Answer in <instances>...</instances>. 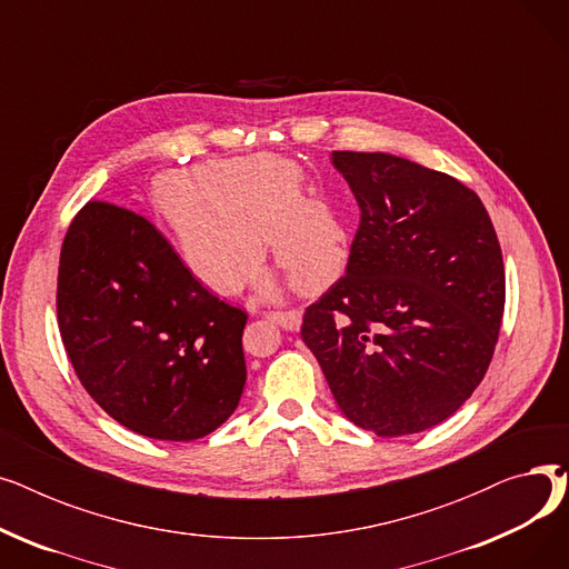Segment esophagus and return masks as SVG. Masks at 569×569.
Here are the masks:
<instances>
[{
	"mask_svg": "<svg viewBox=\"0 0 569 569\" xmlns=\"http://www.w3.org/2000/svg\"><path fill=\"white\" fill-rule=\"evenodd\" d=\"M267 318L272 320V322H277V325H281L283 330H290V332H297V330H300V325H302V311H297V309L269 311Z\"/></svg>",
	"mask_w": 569,
	"mask_h": 569,
	"instance_id": "obj_1",
	"label": "esophagus"
}]
</instances>
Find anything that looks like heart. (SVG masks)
<instances>
[{
  "mask_svg": "<svg viewBox=\"0 0 569 569\" xmlns=\"http://www.w3.org/2000/svg\"><path fill=\"white\" fill-rule=\"evenodd\" d=\"M149 200L187 272L212 290L237 292L244 281L272 290L258 269L264 239L297 292L318 295L341 272L346 230L330 202L302 196V170L288 159H209L163 172Z\"/></svg>",
  "mask_w": 569,
  "mask_h": 569,
  "instance_id": "obj_1",
  "label": "heart"
}]
</instances>
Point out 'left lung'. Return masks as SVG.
Wrapping results in <instances>:
<instances>
[{
    "label": "left lung",
    "mask_w": 569,
    "mask_h": 569,
    "mask_svg": "<svg viewBox=\"0 0 569 569\" xmlns=\"http://www.w3.org/2000/svg\"><path fill=\"white\" fill-rule=\"evenodd\" d=\"M57 322L82 387L112 420L157 440H198L247 382V313L196 281L144 217L89 200L59 253Z\"/></svg>",
    "instance_id": "1"
}]
</instances>
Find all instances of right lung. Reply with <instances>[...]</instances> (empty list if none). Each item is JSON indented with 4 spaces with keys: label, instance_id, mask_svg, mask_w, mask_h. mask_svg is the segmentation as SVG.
Masks as SVG:
<instances>
[{
    "label": "right lung",
    "instance_id": "add662e5",
    "mask_svg": "<svg viewBox=\"0 0 569 569\" xmlns=\"http://www.w3.org/2000/svg\"><path fill=\"white\" fill-rule=\"evenodd\" d=\"M360 228L346 274L307 307L311 348L350 422L382 438L452 417L482 382L505 267L482 200L459 179L382 152H332Z\"/></svg>",
    "mask_w": 569,
    "mask_h": 569
}]
</instances>
